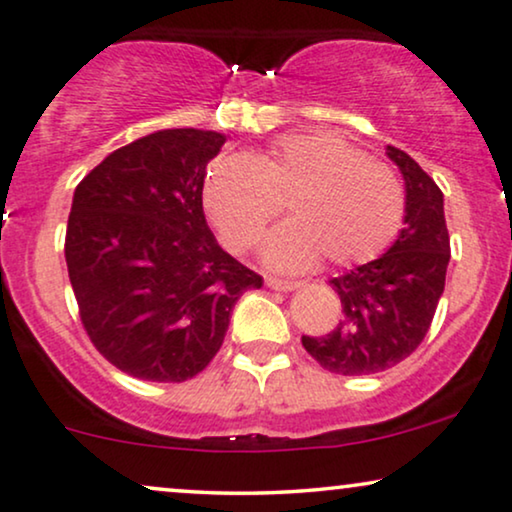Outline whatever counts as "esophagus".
Masks as SVG:
<instances>
[{"label": "esophagus", "instance_id": "1", "mask_svg": "<svg viewBox=\"0 0 512 512\" xmlns=\"http://www.w3.org/2000/svg\"><path fill=\"white\" fill-rule=\"evenodd\" d=\"M300 286V281H288V279H274V276H269L267 279V288H272V291H281V293H291L295 288Z\"/></svg>", "mask_w": 512, "mask_h": 512}]
</instances>
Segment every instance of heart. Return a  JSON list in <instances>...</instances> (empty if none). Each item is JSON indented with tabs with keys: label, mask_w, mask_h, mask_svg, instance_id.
<instances>
[{
	"label": "heart",
	"mask_w": 512,
	"mask_h": 512,
	"mask_svg": "<svg viewBox=\"0 0 512 512\" xmlns=\"http://www.w3.org/2000/svg\"><path fill=\"white\" fill-rule=\"evenodd\" d=\"M202 200L233 252L260 243L286 200L291 219L269 233L262 257L298 272L326 255L338 267L377 257L403 221V186L386 164L331 131L288 133L262 152L209 164Z\"/></svg>",
	"instance_id": "heart-1"
}]
</instances>
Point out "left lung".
Returning a JSON list of instances; mask_svg holds the SVG:
<instances>
[{"instance_id":"left-lung-1","label":"left lung","mask_w":512,"mask_h":512,"mask_svg":"<svg viewBox=\"0 0 512 512\" xmlns=\"http://www.w3.org/2000/svg\"><path fill=\"white\" fill-rule=\"evenodd\" d=\"M405 181L403 229L384 255L329 283L343 319L326 336H303L324 369L343 377L384 372L403 362L427 336L451 260L443 193L427 171L398 147H386Z\"/></svg>"}]
</instances>
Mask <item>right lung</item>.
<instances>
[{
	"label": "right lung",
	"mask_w": 512,
	"mask_h": 512,
	"mask_svg": "<svg viewBox=\"0 0 512 512\" xmlns=\"http://www.w3.org/2000/svg\"><path fill=\"white\" fill-rule=\"evenodd\" d=\"M226 135L166 128L104 157L73 193L66 267L95 348L143 381H186L219 353L262 276L219 248L202 209Z\"/></svg>",
	"instance_id": "add662e5"
}]
</instances>
